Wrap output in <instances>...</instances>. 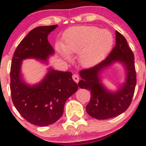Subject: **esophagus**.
Here are the masks:
<instances>
[{
  "instance_id": "34e87169",
  "label": "esophagus",
  "mask_w": 146,
  "mask_h": 146,
  "mask_svg": "<svg viewBox=\"0 0 146 146\" xmlns=\"http://www.w3.org/2000/svg\"><path fill=\"white\" fill-rule=\"evenodd\" d=\"M72 78H73V80H74L76 83H78V82H79V76H78L77 74L73 75V76H72Z\"/></svg>"
}]
</instances>
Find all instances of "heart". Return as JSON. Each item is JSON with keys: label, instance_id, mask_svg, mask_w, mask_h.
<instances>
[{"label": "heart", "instance_id": "1", "mask_svg": "<svg viewBox=\"0 0 146 146\" xmlns=\"http://www.w3.org/2000/svg\"><path fill=\"white\" fill-rule=\"evenodd\" d=\"M64 44H58L59 52L68 59L69 55L79 54L84 67L100 63L110 51L114 38L110 31L93 26H80L68 29L64 36Z\"/></svg>", "mask_w": 146, "mask_h": 146}]
</instances>
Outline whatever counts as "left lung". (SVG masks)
<instances>
[{"label": "left lung", "instance_id": "8db88e82", "mask_svg": "<svg viewBox=\"0 0 146 146\" xmlns=\"http://www.w3.org/2000/svg\"><path fill=\"white\" fill-rule=\"evenodd\" d=\"M121 62L126 73L125 81L117 91L108 90L102 83L101 72L114 62ZM80 88L90 91L92 97L86 106L90 117L107 119L124 112L132 101L136 85V73L133 51L124 36L116 31V46L108 56L94 67L80 71Z\"/></svg>", "mask_w": 146, "mask_h": 146}]
</instances>
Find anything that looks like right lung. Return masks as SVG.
Here are the masks:
<instances>
[{"mask_svg":"<svg viewBox=\"0 0 146 146\" xmlns=\"http://www.w3.org/2000/svg\"><path fill=\"white\" fill-rule=\"evenodd\" d=\"M58 25L41 26L31 30L15 51L10 69L12 100L18 112L34 125L46 126L61 117L67 100L78 90L77 83L70 72L48 68L45 77L39 83L28 85L21 73V65L26 58L46 63L54 50L48 35Z\"/></svg>","mask_w":146,"mask_h":146,"instance_id":"1","label":"right lung"}]
</instances>
